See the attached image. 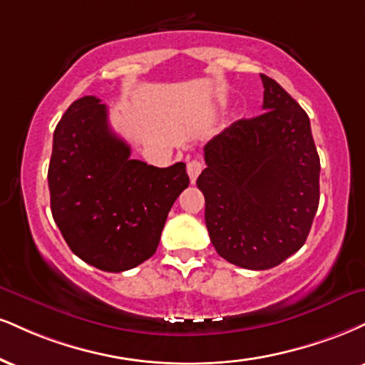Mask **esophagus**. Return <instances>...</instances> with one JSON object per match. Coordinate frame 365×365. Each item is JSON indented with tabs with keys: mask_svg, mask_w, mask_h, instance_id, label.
Wrapping results in <instances>:
<instances>
[{
	"mask_svg": "<svg viewBox=\"0 0 365 365\" xmlns=\"http://www.w3.org/2000/svg\"><path fill=\"white\" fill-rule=\"evenodd\" d=\"M202 168H204V163H202L200 160H190V161H188V163H187V173H188V177H190L192 183H194L197 177H199Z\"/></svg>",
	"mask_w": 365,
	"mask_h": 365,
	"instance_id": "1",
	"label": "esophagus"
}]
</instances>
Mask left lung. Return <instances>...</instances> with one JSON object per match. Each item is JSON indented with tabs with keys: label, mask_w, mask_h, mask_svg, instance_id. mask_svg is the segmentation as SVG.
I'll return each instance as SVG.
<instances>
[{
	"label": "left lung",
	"mask_w": 365,
	"mask_h": 365,
	"mask_svg": "<svg viewBox=\"0 0 365 365\" xmlns=\"http://www.w3.org/2000/svg\"><path fill=\"white\" fill-rule=\"evenodd\" d=\"M263 112L241 118L204 148L197 187L210 243L241 269L267 270L308 238L319 204V156L308 113L260 74Z\"/></svg>",
	"instance_id": "8db88e82"
}]
</instances>
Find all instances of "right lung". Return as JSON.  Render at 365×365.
<instances>
[{
	"label": "right lung",
	"mask_w": 365,
	"mask_h": 365,
	"mask_svg": "<svg viewBox=\"0 0 365 365\" xmlns=\"http://www.w3.org/2000/svg\"><path fill=\"white\" fill-rule=\"evenodd\" d=\"M51 210L71 252L105 272L153 257L177 197L188 187L185 163L168 168L130 160L96 96L69 105L54 130Z\"/></svg>",
	"instance_id": "right-lung-1"
}]
</instances>
